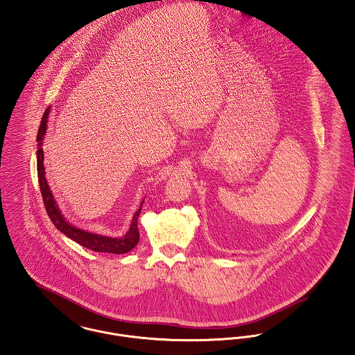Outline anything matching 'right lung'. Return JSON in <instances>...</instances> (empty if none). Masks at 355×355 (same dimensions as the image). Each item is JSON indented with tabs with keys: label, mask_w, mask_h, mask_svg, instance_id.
I'll use <instances>...</instances> for the list:
<instances>
[{
	"label": "right lung",
	"mask_w": 355,
	"mask_h": 355,
	"mask_svg": "<svg viewBox=\"0 0 355 355\" xmlns=\"http://www.w3.org/2000/svg\"><path fill=\"white\" fill-rule=\"evenodd\" d=\"M49 115V107L45 110L44 115H42V125L39 127L37 131V177H39V185H40V191H42V201H44V207L45 210L51 218V221L53 223V225L63 232L65 236H68L69 239H72L73 241H76L78 244L83 245L84 248L95 250V252H107V253H114V254H121L132 250L138 241H139V230H138V217L141 214V208L137 210V213L132 217V223L130 230L127 232L125 237L122 239H112V237H105L101 234H95L91 232H85V230H79L72 227L71 224H68L64 220L60 210L58 208L53 196L49 190V187L46 184L45 180V168H44V153H42V138L45 135L46 131V119Z\"/></svg>",
	"instance_id": "obj_1"
}]
</instances>
